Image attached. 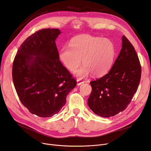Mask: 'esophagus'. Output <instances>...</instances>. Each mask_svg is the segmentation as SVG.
Masks as SVG:
<instances>
[{
    "instance_id": "esophagus-1",
    "label": "esophagus",
    "mask_w": 151,
    "mask_h": 151,
    "mask_svg": "<svg viewBox=\"0 0 151 151\" xmlns=\"http://www.w3.org/2000/svg\"><path fill=\"white\" fill-rule=\"evenodd\" d=\"M77 86H79L82 85V83H83V82H80L79 80H77Z\"/></svg>"
}]
</instances>
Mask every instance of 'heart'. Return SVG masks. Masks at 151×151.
I'll return each mask as SVG.
<instances>
[{"mask_svg":"<svg viewBox=\"0 0 151 151\" xmlns=\"http://www.w3.org/2000/svg\"><path fill=\"white\" fill-rule=\"evenodd\" d=\"M116 50L113 41L90 35L77 36L71 40L70 45L63 46L59 51V59L72 72H75L82 63L84 64L77 72L82 78L92 73L102 76L110 70L115 57Z\"/></svg>","mask_w":151,"mask_h":151,"instance_id":"b5f03b06","label":"heart"}]
</instances>
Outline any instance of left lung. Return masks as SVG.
<instances>
[{
  "instance_id": "8db88e82",
  "label": "left lung",
  "mask_w": 151,
  "mask_h": 151,
  "mask_svg": "<svg viewBox=\"0 0 151 151\" xmlns=\"http://www.w3.org/2000/svg\"><path fill=\"white\" fill-rule=\"evenodd\" d=\"M122 47L110 70L100 79L90 82L92 92L87 101L97 115L108 118L124 110L136 92L141 76L137 53L124 36Z\"/></svg>"
}]
</instances>
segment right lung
<instances>
[{
    "mask_svg": "<svg viewBox=\"0 0 151 151\" xmlns=\"http://www.w3.org/2000/svg\"><path fill=\"white\" fill-rule=\"evenodd\" d=\"M59 29L47 28L27 38L12 66L14 84L22 104L30 113L46 118L58 113L76 81L59 59L56 40Z\"/></svg>",
    "mask_w": 151,
    "mask_h": 151,
    "instance_id": "1",
    "label": "right lung"
}]
</instances>
